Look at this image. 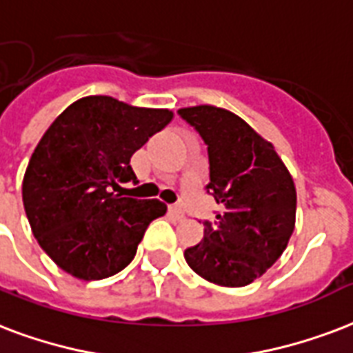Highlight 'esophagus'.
I'll return each instance as SVG.
<instances>
[{"instance_id": "34e87169", "label": "esophagus", "mask_w": 353, "mask_h": 353, "mask_svg": "<svg viewBox=\"0 0 353 353\" xmlns=\"http://www.w3.org/2000/svg\"><path fill=\"white\" fill-rule=\"evenodd\" d=\"M168 211H170L177 220L185 219V211H183L181 205H170V207H168Z\"/></svg>"}]
</instances>
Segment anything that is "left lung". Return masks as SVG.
Here are the masks:
<instances>
[{
	"label": "left lung",
	"mask_w": 353,
	"mask_h": 353,
	"mask_svg": "<svg viewBox=\"0 0 353 353\" xmlns=\"http://www.w3.org/2000/svg\"><path fill=\"white\" fill-rule=\"evenodd\" d=\"M209 153L207 192L220 205L203 241L185 250L207 281L244 287L281 257L294 231L296 187L274 146L235 112L214 105L179 109Z\"/></svg>",
	"instance_id": "8db88e82"
}]
</instances>
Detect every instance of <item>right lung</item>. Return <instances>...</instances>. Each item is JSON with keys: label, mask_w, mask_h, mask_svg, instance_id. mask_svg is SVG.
<instances>
[{"label": "right lung", "mask_w": 353, "mask_h": 353, "mask_svg": "<svg viewBox=\"0 0 353 353\" xmlns=\"http://www.w3.org/2000/svg\"><path fill=\"white\" fill-rule=\"evenodd\" d=\"M172 118L168 109L87 96L48 128L29 159L21 198L40 248L64 272L96 281L133 261L144 231L166 205L118 190L137 181L131 155Z\"/></svg>", "instance_id": "1"}]
</instances>
